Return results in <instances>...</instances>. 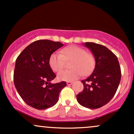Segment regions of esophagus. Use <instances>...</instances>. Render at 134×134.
<instances>
[{"label": "esophagus", "mask_w": 134, "mask_h": 134, "mask_svg": "<svg viewBox=\"0 0 134 134\" xmlns=\"http://www.w3.org/2000/svg\"><path fill=\"white\" fill-rule=\"evenodd\" d=\"M73 83V82L72 81H68V82H67V85H71V84Z\"/></svg>", "instance_id": "1"}]
</instances>
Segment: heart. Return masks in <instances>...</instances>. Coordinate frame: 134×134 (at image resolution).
Returning a JSON list of instances; mask_svg holds the SVG:
<instances>
[{"instance_id":"heart-1","label":"heart","mask_w":134,"mask_h":134,"mask_svg":"<svg viewBox=\"0 0 134 134\" xmlns=\"http://www.w3.org/2000/svg\"><path fill=\"white\" fill-rule=\"evenodd\" d=\"M70 60L69 67L71 69L58 74V79L60 81H72L82 74H88L95 65V58L91 53L82 47L72 45L61 50L60 53H52L49 58V65L53 72H58L64 68L65 61Z\"/></svg>"}]
</instances>
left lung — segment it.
I'll return each mask as SVG.
<instances>
[{"mask_svg": "<svg viewBox=\"0 0 134 134\" xmlns=\"http://www.w3.org/2000/svg\"><path fill=\"white\" fill-rule=\"evenodd\" d=\"M84 45L94 57L93 73L81 82L84 90L77 95L78 103L90 109L102 107L114 96L121 79V69L116 56L102 44L92 42Z\"/></svg>", "mask_w": 134, "mask_h": 134, "instance_id": "1", "label": "left lung"}]
</instances>
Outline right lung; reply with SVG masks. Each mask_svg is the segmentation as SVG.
<instances>
[{
	"mask_svg": "<svg viewBox=\"0 0 134 134\" xmlns=\"http://www.w3.org/2000/svg\"><path fill=\"white\" fill-rule=\"evenodd\" d=\"M60 42L40 40L29 44L17 58L14 82L23 101L37 110L52 107L66 82L52 84L56 75L49 65V58L63 47Z\"/></svg>",
	"mask_w": 134,
	"mask_h": 134,
	"instance_id": "add662e5",
	"label": "right lung"
}]
</instances>
